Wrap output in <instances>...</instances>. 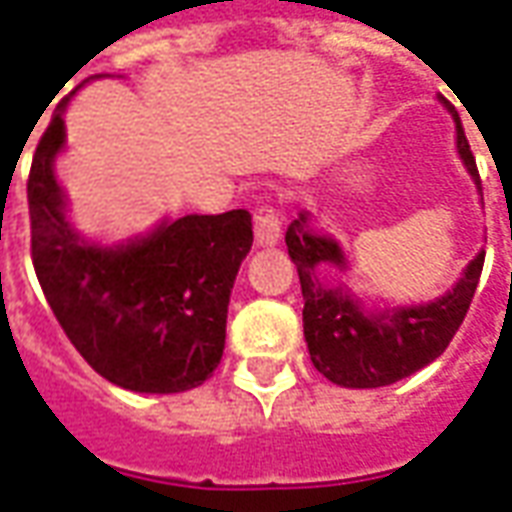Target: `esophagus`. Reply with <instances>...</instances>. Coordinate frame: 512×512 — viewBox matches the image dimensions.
<instances>
[{"label": "esophagus", "mask_w": 512, "mask_h": 512, "mask_svg": "<svg viewBox=\"0 0 512 512\" xmlns=\"http://www.w3.org/2000/svg\"><path fill=\"white\" fill-rule=\"evenodd\" d=\"M282 219L280 210L271 205H260L255 210V241L260 246H274L280 241Z\"/></svg>", "instance_id": "obj_1"}]
</instances>
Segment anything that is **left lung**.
Listing matches in <instances>:
<instances>
[{"label":"left lung","instance_id":"8db88e82","mask_svg":"<svg viewBox=\"0 0 512 512\" xmlns=\"http://www.w3.org/2000/svg\"><path fill=\"white\" fill-rule=\"evenodd\" d=\"M457 149L471 177L480 182L477 160L471 155L460 121ZM285 244L302 282V321L310 360L327 380L343 388L391 385L441 357L466 318L485 263V252H480L468 263L463 280L430 305L405 307L396 313H368L343 291L321 288L316 280L321 263L346 268L341 246L332 238L310 232L305 216H299L285 232Z\"/></svg>","mask_w":512,"mask_h":512}]
</instances>
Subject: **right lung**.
Listing matches in <instances>:
<instances>
[{
  "instance_id": "right-lung-1",
  "label": "right lung",
  "mask_w": 512,
  "mask_h": 512,
  "mask_svg": "<svg viewBox=\"0 0 512 512\" xmlns=\"http://www.w3.org/2000/svg\"><path fill=\"white\" fill-rule=\"evenodd\" d=\"M63 107L35 146L27 180L35 277L57 324L107 382L138 393L191 391L224 355L227 305L252 249V216H182L119 249L85 244L63 216L55 155Z\"/></svg>"
}]
</instances>
